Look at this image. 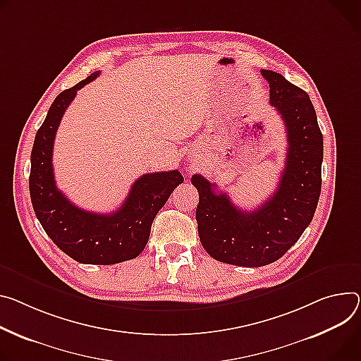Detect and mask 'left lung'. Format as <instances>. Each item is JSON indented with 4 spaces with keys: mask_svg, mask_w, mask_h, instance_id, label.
<instances>
[{
    "mask_svg": "<svg viewBox=\"0 0 361 361\" xmlns=\"http://www.w3.org/2000/svg\"><path fill=\"white\" fill-rule=\"evenodd\" d=\"M269 83V102L286 129V159L276 191L253 212L238 209L226 192L200 174L191 177L199 190L195 210L199 238L216 260L257 268L282 257L311 223L321 192L322 134L305 90L282 75L262 71Z\"/></svg>",
    "mask_w": 361,
    "mask_h": 361,
    "instance_id": "1",
    "label": "left lung"
}]
</instances>
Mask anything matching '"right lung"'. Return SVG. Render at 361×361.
Returning <instances> with one entry per match:
<instances>
[{"instance_id":"1","label":"right lung","mask_w":361,"mask_h":361,"mask_svg":"<svg viewBox=\"0 0 361 361\" xmlns=\"http://www.w3.org/2000/svg\"><path fill=\"white\" fill-rule=\"evenodd\" d=\"M97 75L94 72L63 90L51 104L32 144L28 185L32 209L60 250L80 264L114 265L144 250L157 213L184 178L177 170L144 174L130 187L121 207L108 214L76 207L56 187L51 159L59 123L78 90Z\"/></svg>"}]
</instances>
